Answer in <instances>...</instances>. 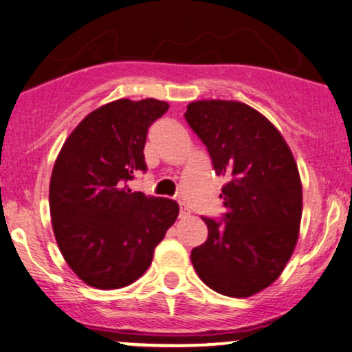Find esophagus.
Listing matches in <instances>:
<instances>
[{
    "mask_svg": "<svg viewBox=\"0 0 352 352\" xmlns=\"http://www.w3.org/2000/svg\"><path fill=\"white\" fill-rule=\"evenodd\" d=\"M190 214V211H188V208L186 206H184V204L180 203V217H186Z\"/></svg>",
    "mask_w": 352,
    "mask_h": 352,
    "instance_id": "34e87169",
    "label": "esophagus"
}]
</instances>
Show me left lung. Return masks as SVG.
I'll list each match as a JSON object with an SVG mask.
<instances>
[{"mask_svg":"<svg viewBox=\"0 0 352 352\" xmlns=\"http://www.w3.org/2000/svg\"><path fill=\"white\" fill-rule=\"evenodd\" d=\"M185 120L228 177L221 219L201 217L208 239L191 250L201 281L229 297H248L278 279L294 252L302 216L297 164L281 133L242 102L199 100Z\"/></svg>","mask_w":352,"mask_h":352,"instance_id":"8db88e82","label":"left lung"}]
</instances>
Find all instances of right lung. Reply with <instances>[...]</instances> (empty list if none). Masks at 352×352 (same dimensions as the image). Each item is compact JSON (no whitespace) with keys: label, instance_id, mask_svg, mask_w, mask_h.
I'll use <instances>...</instances> for the list:
<instances>
[{"label":"right lung","instance_id":"obj_1","mask_svg":"<svg viewBox=\"0 0 352 352\" xmlns=\"http://www.w3.org/2000/svg\"><path fill=\"white\" fill-rule=\"evenodd\" d=\"M167 110L155 99L110 102L89 113L58 154L50 180L53 232L66 263L89 286L118 289L141 278L179 216L173 199L128 186L138 170H148V130Z\"/></svg>","mask_w":352,"mask_h":352}]
</instances>
